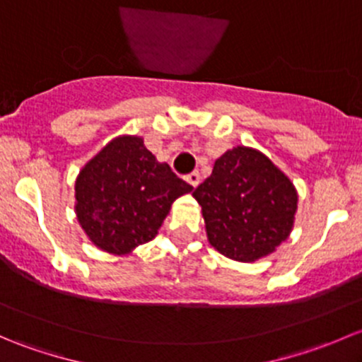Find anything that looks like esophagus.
Listing matches in <instances>:
<instances>
[{"label": "esophagus", "instance_id": "obj_1", "mask_svg": "<svg viewBox=\"0 0 362 362\" xmlns=\"http://www.w3.org/2000/svg\"><path fill=\"white\" fill-rule=\"evenodd\" d=\"M185 180H187L192 187H198L199 182H202V177H199L198 171H192V173H189L187 177H185Z\"/></svg>", "mask_w": 362, "mask_h": 362}]
</instances>
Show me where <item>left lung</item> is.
<instances>
[{"label":"left lung","instance_id":"8db88e82","mask_svg":"<svg viewBox=\"0 0 362 362\" xmlns=\"http://www.w3.org/2000/svg\"><path fill=\"white\" fill-rule=\"evenodd\" d=\"M210 245L226 257L254 262L289 238L298 192L280 168L252 147H233L192 192Z\"/></svg>","mask_w":362,"mask_h":362}]
</instances>
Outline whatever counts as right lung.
Segmentation results:
<instances>
[{"instance_id":"obj_1","label":"right lung","mask_w":362,"mask_h":362,"mask_svg":"<svg viewBox=\"0 0 362 362\" xmlns=\"http://www.w3.org/2000/svg\"><path fill=\"white\" fill-rule=\"evenodd\" d=\"M192 191L144 138L122 134L87 160L75 180V214L87 238L113 255L151 242L177 198Z\"/></svg>"}]
</instances>
